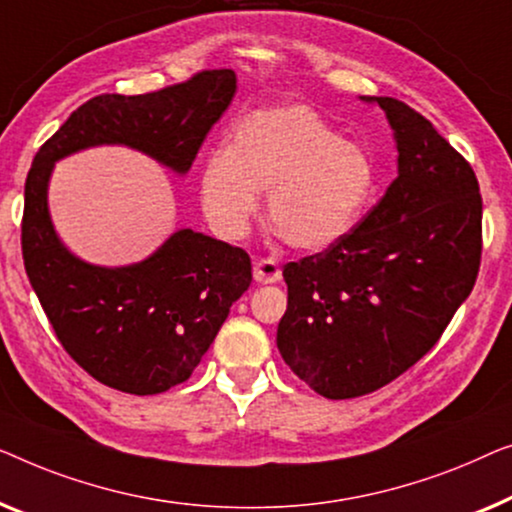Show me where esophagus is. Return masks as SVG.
Returning a JSON list of instances; mask_svg holds the SVG:
<instances>
[{
  "label": "esophagus",
  "instance_id": "1",
  "mask_svg": "<svg viewBox=\"0 0 512 512\" xmlns=\"http://www.w3.org/2000/svg\"><path fill=\"white\" fill-rule=\"evenodd\" d=\"M253 276H255L257 283H262V285L278 283V280H280V266L273 257H259V259H255Z\"/></svg>",
  "mask_w": 512,
  "mask_h": 512
}]
</instances>
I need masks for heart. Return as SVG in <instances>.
Returning a JSON list of instances; mask_svg holds the SVG:
<instances>
[{
  "mask_svg": "<svg viewBox=\"0 0 512 512\" xmlns=\"http://www.w3.org/2000/svg\"><path fill=\"white\" fill-rule=\"evenodd\" d=\"M376 167L357 143L341 139L304 104L255 111L234 127L229 150H213L199 178L206 218L225 236H241L269 190L266 213L299 250H325L362 220Z\"/></svg>",
  "mask_w": 512,
  "mask_h": 512,
  "instance_id": "1",
  "label": "heart"
}]
</instances>
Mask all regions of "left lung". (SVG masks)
I'll return each instance as SVG.
<instances>
[{
	"label": "left lung",
	"mask_w": 512,
	"mask_h": 512,
	"mask_svg": "<svg viewBox=\"0 0 512 512\" xmlns=\"http://www.w3.org/2000/svg\"><path fill=\"white\" fill-rule=\"evenodd\" d=\"M399 176L334 246L285 264L278 350L327 399L376 392L434 348L480 269L482 197L471 164L392 97Z\"/></svg>",
	"instance_id": "obj_1"
}]
</instances>
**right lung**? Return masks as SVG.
<instances>
[{
	"label": "right lung",
	"instance_id": "add662e5",
	"mask_svg": "<svg viewBox=\"0 0 512 512\" xmlns=\"http://www.w3.org/2000/svg\"><path fill=\"white\" fill-rule=\"evenodd\" d=\"M234 92V71L211 69L148 95L92 97L43 143L27 174V278L62 348L113 390L146 397L185 383L250 287L253 266L246 250L192 229H178L143 262H83L50 222V174L62 157L115 143L187 174Z\"/></svg>",
	"mask_w": 512,
	"mask_h": 512
}]
</instances>
